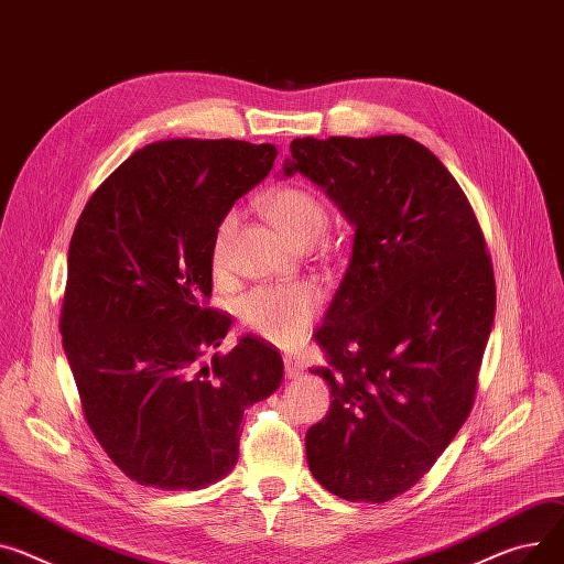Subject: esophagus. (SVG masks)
I'll return each mask as SVG.
<instances>
[{
	"instance_id": "esophagus-1",
	"label": "esophagus",
	"mask_w": 564,
	"mask_h": 564,
	"mask_svg": "<svg viewBox=\"0 0 564 564\" xmlns=\"http://www.w3.org/2000/svg\"><path fill=\"white\" fill-rule=\"evenodd\" d=\"M284 370H286V377H289V379H297L302 372H305V366H302V361H300L297 357L286 355V357H284Z\"/></svg>"
}]
</instances>
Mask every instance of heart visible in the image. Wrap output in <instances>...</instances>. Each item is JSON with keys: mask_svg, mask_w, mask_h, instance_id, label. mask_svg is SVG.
Returning <instances> with one entry per match:
<instances>
[{"mask_svg": "<svg viewBox=\"0 0 564 564\" xmlns=\"http://www.w3.org/2000/svg\"><path fill=\"white\" fill-rule=\"evenodd\" d=\"M264 209L269 219L297 246H314L329 226L325 203L300 185H284L267 194ZM239 214L232 209L216 224L212 239V267L224 271L228 248ZM323 305L318 289L305 282L269 284L248 291L239 300V316L248 329L273 343H295L314 323Z\"/></svg>", "mask_w": 564, "mask_h": 564, "instance_id": "heart-1", "label": "heart"}]
</instances>
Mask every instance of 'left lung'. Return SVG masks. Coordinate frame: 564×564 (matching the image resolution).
I'll list each match as a JSON object with an SVG mask.
<instances>
[{
  "label": "left lung",
  "instance_id": "1",
  "mask_svg": "<svg viewBox=\"0 0 564 564\" xmlns=\"http://www.w3.org/2000/svg\"><path fill=\"white\" fill-rule=\"evenodd\" d=\"M302 173L355 226L352 257L314 338L329 413L307 436L314 479L383 503L413 488L467 420L497 291L476 214L447 166L406 135L297 138Z\"/></svg>",
  "mask_w": 564,
  "mask_h": 564
}]
</instances>
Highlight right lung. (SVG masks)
<instances>
[{
    "instance_id": "right-lung-1",
    "label": "right lung",
    "mask_w": 564,
    "mask_h": 564,
    "mask_svg": "<svg viewBox=\"0 0 564 564\" xmlns=\"http://www.w3.org/2000/svg\"><path fill=\"white\" fill-rule=\"evenodd\" d=\"M278 149L164 140L135 151L85 205L67 252L63 348L83 415L140 486L200 490L239 458L243 411L278 391L271 343L209 310L212 239Z\"/></svg>"
}]
</instances>
